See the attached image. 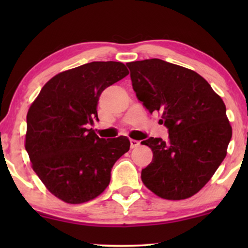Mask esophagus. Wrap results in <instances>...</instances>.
Wrapping results in <instances>:
<instances>
[{"mask_svg": "<svg viewBox=\"0 0 248 248\" xmlns=\"http://www.w3.org/2000/svg\"><path fill=\"white\" fill-rule=\"evenodd\" d=\"M130 143H131V148H138L139 145H140V141L138 140H130Z\"/></svg>", "mask_w": 248, "mask_h": 248, "instance_id": "1", "label": "esophagus"}]
</instances>
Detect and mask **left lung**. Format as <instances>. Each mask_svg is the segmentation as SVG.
Instances as JSON below:
<instances>
[{
    "instance_id": "1",
    "label": "left lung",
    "mask_w": 248,
    "mask_h": 248,
    "mask_svg": "<svg viewBox=\"0 0 248 248\" xmlns=\"http://www.w3.org/2000/svg\"><path fill=\"white\" fill-rule=\"evenodd\" d=\"M138 99L168 128V140L149 138L152 161L142 169L144 185L166 200L198 193L221 164L232 139L226 106L194 71L159 59L126 64Z\"/></svg>"
}]
</instances>
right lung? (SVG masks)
<instances>
[{
  "label": "right lung",
  "instance_id": "right-lung-1",
  "mask_svg": "<svg viewBox=\"0 0 248 248\" xmlns=\"http://www.w3.org/2000/svg\"><path fill=\"white\" fill-rule=\"evenodd\" d=\"M128 74L121 62H91L52 78L27 114L26 150L47 189L80 204L110 182L115 162L130 149L126 137L103 139L88 128L103 91Z\"/></svg>",
  "mask_w": 248,
  "mask_h": 248
}]
</instances>
